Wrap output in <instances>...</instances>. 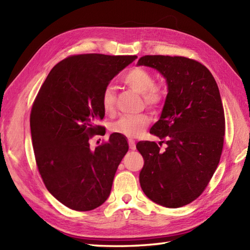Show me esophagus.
Wrapping results in <instances>:
<instances>
[{"label":"esophagus","mask_w":250,"mask_h":250,"mask_svg":"<svg viewBox=\"0 0 250 250\" xmlns=\"http://www.w3.org/2000/svg\"><path fill=\"white\" fill-rule=\"evenodd\" d=\"M129 146H130V149L131 150H135V142L133 140H129Z\"/></svg>","instance_id":"1"}]
</instances>
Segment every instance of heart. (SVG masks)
Instances as JSON below:
<instances>
[{
  "label": "heart",
  "instance_id": "heart-1",
  "mask_svg": "<svg viewBox=\"0 0 250 250\" xmlns=\"http://www.w3.org/2000/svg\"><path fill=\"white\" fill-rule=\"evenodd\" d=\"M126 86L141 93L148 107L155 108L161 103L163 91L155 84V77L150 72L143 67H134L128 71L122 78ZM116 95L113 87H106L102 94V107L106 114L111 115L115 111ZM149 119L146 115L125 116L111 125V131L126 137H137L147 128Z\"/></svg>",
  "mask_w": 250,
  "mask_h": 250
}]
</instances>
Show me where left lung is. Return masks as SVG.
<instances>
[{
	"mask_svg": "<svg viewBox=\"0 0 250 250\" xmlns=\"http://www.w3.org/2000/svg\"><path fill=\"white\" fill-rule=\"evenodd\" d=\"M137 65L166 78L167 95L150 133L166 143L136 144L144 158L142 190L155 203L177 208L199 198L218 166L225 135V113L218 86L203 64L185 57L144 56Z\"/></svg>",
	"mask_w": 250,
	"mask_h": 250,
	"instance_id": "8db88e82",
	"label": "left lung"
}]
</instances>
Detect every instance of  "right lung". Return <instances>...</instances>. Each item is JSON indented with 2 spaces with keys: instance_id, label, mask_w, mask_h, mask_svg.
Listing matches in <instances>:
<instances>
[{
  "instance_id": "add662e5",
  "label": "right lung",
  "mask_w": 250,
  "mask_h": 250,
  "mask_svg": "<svg viewBox=\"0 0 250 250\" xmlns=\"http://www.w3.org/2000/svg\"><path fill=\"white\" fill-rule=\"evenodd\" d=\"M136 56H71L52 68L30 116L35 160L47 190L68 208L87 211L109 196L122 158L129 149L121 134H110L91 150L90 137L101 132L102 94L111 79Z\"/></svg>"
}]
</instances>
